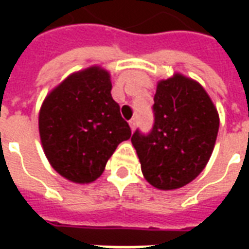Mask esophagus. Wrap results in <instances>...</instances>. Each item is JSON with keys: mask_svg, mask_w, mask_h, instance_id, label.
Instances as JSON below:
<instances>
[{"mask_svg": "<svg viewBox=\"0 0 249 249\" xmlns=\"http://www.w3.org/2000/svg\"><path fill=\"white\" fill-rule=\"evenodd\" d=\"M129 126H130V129H132V132H133L136 128V119L129 120Z\"/></svg>", "mask_w": 249, "mask_h": 249, "instance_id": "obj_1", "label": "esophagus"}]
</instances>
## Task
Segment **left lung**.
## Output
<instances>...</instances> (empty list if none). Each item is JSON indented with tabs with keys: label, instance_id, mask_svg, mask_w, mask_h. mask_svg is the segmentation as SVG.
Instances as JSON below:
<instances>
[{
	"label": "left lung",
	"instance_id": "left-lung-1",
	"mask_svg": "<svg viewBox=\"0 0 249 249\" xmlns=\"http://www.w3.org/2000/svg\"><path fill=\"white\" fill-rule=\"evenodd\" d=\"M155 123L149 133L132 136L148 183L157 189H178L201 173L213 151L219 114L204 88L176 73L157 84Z\"/></svg>",
	"mask_w": 249,
	"mask_h": 249
}]
</instances>
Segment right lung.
<instances>
[{"instance_id": "right-lung-1", "label": "right lung", "mask_w": 249, "mask_h": 249, "mask_svg": "<svg viewBox=\"0 0 249 249\" xmlns=\"http://www.w3.org/2000/svg\"><path fill=\"white\" fill-rule=\"evenodd\" d=\"M110 90V74L90 66L66 77L42 103L44 152L54 171L73 183L100 178L117 145L132 135Z\"/></svg>"}]
</instances>
